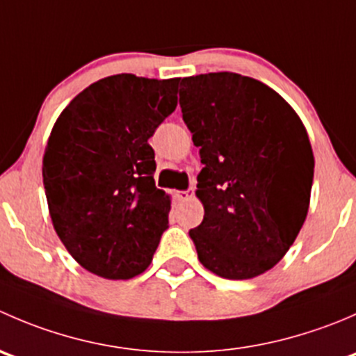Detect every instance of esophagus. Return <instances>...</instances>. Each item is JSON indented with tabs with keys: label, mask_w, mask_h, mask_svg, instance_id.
<instances>
[{
	"label": "esophagus",
	"mask_w": 356,
	"mask_h": 356,
	"mask_svg": "<svg viewBox=\"0 0 356 356\" xmlns=\"http://www.w3.org/2000/svg\"><path fill=\"white\" fill-rule=\"evenodd\" d=\"M195 196V188H189L186 191H175V198L179 201H186V200H191Z\"/></svg>",
	"instance_id": "esophagus-1"
}]
</instances>
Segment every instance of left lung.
Segmentation results:
<instances>
[{"label": "left lung", "instance_id": "1", "mask_svg": "<svg viewBox=\"0 0 356 356\" xmlns=\"http://www.w3.org/2000/svg\"><path fill=\"white\" fill-rule=\"evenodd\" d=\"M179 105L204 165V217L189 231L200 261L224 279L257 277L282 260L307 218V129L274 89L234 72L181 79Z\"/></svg>", "mask_w": 356, "mask_h": 356}]
</instances>
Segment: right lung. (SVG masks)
<instances>
[{
	"label": "right lung",
	"instance_id": "obj_1",
	"mask_svg": "<svg viewBox=\"0 0 356 356\" xmlns=\"http://www.w3.org/2000/svg\"><path fill=\"white\" fill-rule=\"evenodd\" d=\"M179 79L118 74L79 92L53 125L42 184L56 234L81 267L131 279L152 264L170 196L148 139L177 106Z\"/></svg>",
	"mask_w": 356,
	"mask_h": 356
}]
</instances>
